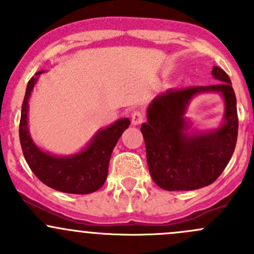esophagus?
I'll list each match as a JSON object with an SVG mask.
<instances>
[{
  "label": "esophagus",
  "mask_w": 254,
  "mask_h": 254,
  "mask_svg": "<svg viewBox=\"0 0 254 254\" xmlns=\"http://www.w3.org/2000/svg\"><path fill=\"white\" fill-rule=\"evenodd\" d=\"M130 120H132V125L138 126V125H140L144 121V115H143L142 111H134L130 115Z\"/></svg>",
  "instance_id": "1"
}]
</instances>
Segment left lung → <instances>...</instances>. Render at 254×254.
Instances as JSON below:
<instances>
[{"label":"left lung","instance_id":"left-lung-1","mask_svg":"<svg viewBox=\"0 0 254 254\" xmlns=\"http://www.w3.org/2000/svg\"><path fill=\"white\" fill-rule=\"evenodd\" d=\"M211 75L219 84L169 89L156 96L140 126L149 172L166 190H193L213 184L229 164L239 132L236 96L224 69L214 66ZM219 92L225 101L224 122L218 130L188 133L184 114L197 93Z\"/></svg>","mask_w":254,"mask_h":254}]
</instances>
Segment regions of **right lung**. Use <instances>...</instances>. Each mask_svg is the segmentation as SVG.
<instances>
[{
	"label": "right lung",
	"mask_w": 254,
	"mask_h": 254,
	"mask_svg": "<svg viewBox=\"0 0 254 254\" xmlns=\"http://www.w3.org/2000/svg\"><path fill=\"white\" fill-rule=\"evenodd\" d=\"M40 70L28 82L22 105L19 139L28 165L43 184L54 190L72 194H89L105 184L112 150L122 133L129 126L128 119H121L99 130L88 146L70 156H56L35 145L28 129V103Z\"/></svg>",
	"instance_id": "add662e5"
}]
</instances>
